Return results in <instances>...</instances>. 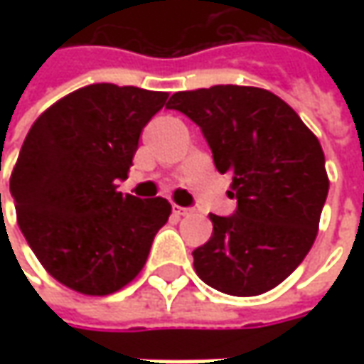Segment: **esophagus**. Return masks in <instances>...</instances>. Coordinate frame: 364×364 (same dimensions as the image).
Returning <instances> with one entry per match:
<instances>
[{"label":"esophagus","instance_id":"34e87169","mask_svg":"<svg viewBox=\"0 0 364 364\" xmlns=\"http://www.w3.org/2000/svg\"><path fill=\"white\" fill-rule=\"evenodd\" d=\"M172 210H174L178 217H186V215H190V213H192V208H186V206H178V204H174V206H172Z\"/></svg>","mask_w":364,"mask_h":364}]
</instances>
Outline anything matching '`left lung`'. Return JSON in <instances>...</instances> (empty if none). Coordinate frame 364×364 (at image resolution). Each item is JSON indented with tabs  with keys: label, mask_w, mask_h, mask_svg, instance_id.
I'll list each match as a JSON object with an SVG mask.
<instances>
[{
	"label": "left lung",
	"mask_w": 364,
	"mask_h": 364,
	"mask_svg": "<svg viewBox=\"0 0 364 364\" xmlns=\"http://www.w3.org/2000/svg\"><path fill=\"white\" fill-rule=\"evenodd\" d=\"M168 109L194 121L220 174L231 172V217L208 215L210 239L192 251L204 284L229 296L279 286L312 249L328 196L324 151L277 95L239 85L174 92Z\"/></svg>",
	"instance_id": "8db88e82"
}]
</instances>
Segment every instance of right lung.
<instances>
[{
  "label": "right lung",
  "mask_w": 364,
  "mask_h": 364,
  "mask_svg": "<svg viewBox=\"0 0 364 364\" xmlns=\"http://www.w3.org/2000/svg\"><path fill=\"white\" fill-rule=\"evenodd\" d=\"M168 92L97 82L48 107L9 178L18 225L44 269L87 296H109L146 265L172 206L117 192L141 129ZM1 198V194H0Z\"/></svg>",
  "instance_id": "right-lung-1"
}]
</instances>
